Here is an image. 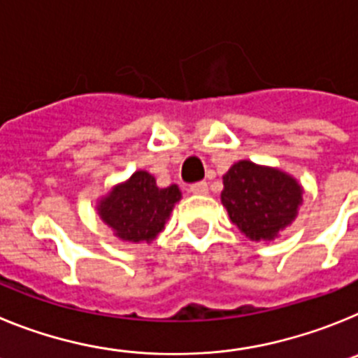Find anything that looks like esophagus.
Returning <instances> with one entry per match:
<instances>
[{
    "label": "esophagus",
    "instance_id": "esophagus-1",
    "mask_svg": "<svg viewBox=\"0 0 358 358\" xmlns=\"http://www.w3.org/2000/svg\"><path fill=\"white\" fill-rule=\"evenodd\" d=\"M189 192L194 195H206L208 194V185L206 182H197L189 188Z\"/></svg>",
    "mask_w": 358,
    "mask_h": 358
}]
</instances>
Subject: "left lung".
I'll return each mask as SVG.
<instances>
[{
	"mask_svg": "<svg viewBox=\"0 0 358 358\" xmlns=\"http://www.w3.org/2000/svg\"><path fill=\"white\" fill-rule=\"evenodd\" d=\"M220 194L229 220L252 242H273L296 220L305 189L296 177L249 159L222 176Z\"/></svg>",
	"mask_w": 358,
	"mask_h": 358,
	"instance_id": "obj_1",
	"label": "left lung"
}]
</instances>
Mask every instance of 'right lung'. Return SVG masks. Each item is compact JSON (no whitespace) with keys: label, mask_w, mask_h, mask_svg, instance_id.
Returning a JSON list of instances; mask_svg holds the SVG:
<instances>
[{"label":"right lung","mask_w":358,"mask_h":358,"mask_svg":"<svg viewBox=\"0 0 358 358\" xmlns=\"http://www.w3.org/2000/svg\"><path fill=\"white\" fill-rule=\"evenodd\" d=\"M177 185L159 188L147 170H136L96 201V213L116 238L131 243H152L181 201Z\"/></svg>","instance_id":"1"}]
</instances>
